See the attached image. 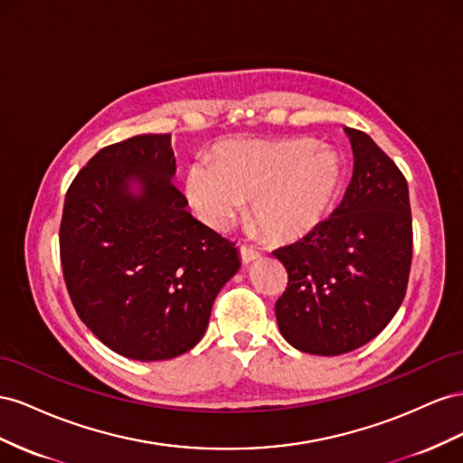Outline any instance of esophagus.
<instances>
[{
  "label": "esophagus",
  "mask_w": 463,
  "mask_h": 463,
  "mask_svg": "<svg viewBox=\"0 0 463 463\" xmlns=\"http://www.w3.org/2000/svg\"><path fill=\"white\" fill-rule=\"evenodd\" d=\"M239 250H241V260H242L244 263H250L252 260L260 258V250H256L252 244L242 242V244L239 246Z\"/></svg>",
  "instance_id": "1"
}]
</instances>
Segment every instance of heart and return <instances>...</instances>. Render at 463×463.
<instances>
[{"mask_svg":"<svg viewBox=\"0 0 463 463\" xmlns=\"http://www.w3.org/2000/svg\"><path fill=\"white\" fill-rule=\"evenodd\" d=\"M343 180L339 153L308 137L229 139L213 149V165L194 163L186 197L213 229L239 217L252 197V217L273 239L314 231L332 211Z\"/></svg>","mask_w":463,"mask_h":463,"instance_id":"obj_1","label":"heart"}]
</instances>
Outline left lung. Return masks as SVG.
Instances as JSON below:
<instances>
[{"mask_svg":"<svg viewBox=\"0 0 463 463\" xmlns=\"http://www.w3.org/2000/svg\"><path fill=\"white\" fill-rule=\"evenodd\" d=\"M345 134L354 163L343 202L305 239L273 252L288 275L275 305L281 334L322 356L359 349L388 326L413 258L403 173L364 131Z\"/></svg>","mask_w":463,"mask_h":463,"instance_id":"8db88e82","label":"left lung"}]
</instances>
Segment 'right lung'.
I'll list each match as a JSON object with an SVG mask.
<instances>
[{"mask_svg": "<svg viewBox=\"0 0 463 463\" xmlns=\"http://www.w3.org/2000/svg\"><path fill=\"white\" fill-rule=\"evenodd\" d=\"M170 136L100 149L65 194L60 260L79 318L134 361H165L205 334L211 307L239 271L234 242L192 217ZM137 179L136 198L127 182Z\"/></svg>", "mask_w": 463, "mask_h": 463, "instance_id": "obj_1", "label": "right lung"}]
</instances>
